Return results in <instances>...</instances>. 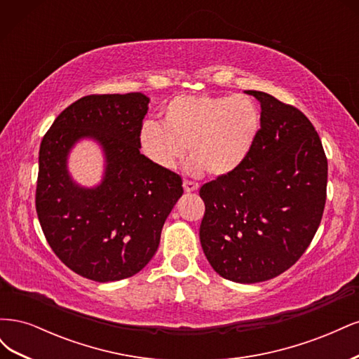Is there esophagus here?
<instances>
[{
	"label": "esophagus",
	"instance_id": "1",
	"mask_svg": "<svg viewBox=\"0 0 359 359\" xmlns=\"http://www.w3.org/2000/svg\"><path fill=\"white\" fill-rule=\"evenodd\" d=\"M182 187H184V190H186L187 193H190V191H196L199 189V184L198 182H193V181H189V180H184Z\"/></svg>",
	"mask_w": 359,
	"mask_h": 359
}]
</instances>
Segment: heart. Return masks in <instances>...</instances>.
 Instances as JSON below:
<instances>
[{
  "label": "heart",
  "instance_id": "heart-1",
  "mask_svg": "<svg viewBox=\"0 0 359 359\" xmlns=\"http://www.w3.org/2000/svg\"><path fill=\"white\" fill-rule=\"evenodd\" d=\"M260 111L248 95H178L163 109V124L148 119L137 144L153 165L173 169L190 148L189 169L227 175L252 153L260 133Z\"/></svg>",
  "mask_w": 359,
  "mask_h": 359
}]
</instances>
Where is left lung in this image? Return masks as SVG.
Returning <instances> with one entry per match:
<instances>
[{
    "label": "left lung",
    "instance_id": "left-lung-1",
    "mask_svg": "<svg viewBox=\"0 0 359 359\" xmlns=\"http://www.w3.org/2000/svg\"><path fill=\"white\" fill-rule=\"evenodd\" d=\"M260 133L236 170L201 187L199 236L217 274L259 283L285 273L306 252L327 201L328 161L310 119L262 91Z\"/></svg>",
    "mask_w": 359,
    "mask_h": 359
}]
</instances>
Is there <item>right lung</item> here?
<instances>
[{
  "mask_svg": "<svg viewBox=\"0 0 359 359\" xmlns=\"http://www.w3.org/2000/svg\"><path fill=\"white\" fill-rule=\"evenodd\" d=\"M148 103L142 93L85 95L57 116L40 144L41 231L64 265L100 283L132 277L153 259L163 224L184 193L180 175L139 151ZM86 137L105 154L104 180L91 189L76 184L67 169L69 149Z\"/></svg>",
  "mask_w": 359,
  "mask_h": 359,
  "instance_id": "add662e5",
  "label": "right lung"
}]
</instances>
